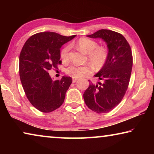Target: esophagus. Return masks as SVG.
Wrapping results in <instances>:
<instances>
[{
	"instance_id": "obj_1",
	"label": "esophagus",
	"mask_w": 154,
	"mask_h": 154,
	"mask_svg": "<svg viewBox=\"0 0 154 154\" xmlns=\"http://www.w3.org/2000/svg\"><path fill=\"white\" fill-rule=\"evenodd\" d=\"M77 80H78V79H77V78H73V79H72V82H73V83L76 82Z\"/></svg>"
}]
</instances>
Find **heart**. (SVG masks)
Instances as JSON below:
<instances>
[{"label": "heart", "mask_w": 154, "mask_h": 154, "mask_svg": "<svg viewBox=\"0 0 154 154\" xmlns=\"http://www.w3.org/2000/svg\"><path fill=\"white\" fill-rule=\"evenodd\" d=\"M78 48L88 54V59L97 69H100L105 66L108 60L109 50L105 45H98L96 41L87 37L79 38L75 43ZM70 46L66 45L62 48L60 51V57L64 62H67L69 59ZM93 71V67L91 64L84 65L72 64L66 69V73L73 78H79L83 75L90 74Z\"/></svg>", "instance_id": "heart-1"}]
</instances>
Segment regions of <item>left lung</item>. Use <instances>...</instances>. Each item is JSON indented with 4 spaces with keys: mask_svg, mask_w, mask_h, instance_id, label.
Listing matches in <instances>:
<instances>
[{
    "mask_svg": "<svg viewBox=\"0 0 154 154\" xmlns=\"http://www.w3.org/2000/svg\"><path fill=\"white\" fill-rule=\"evenodd\" d=\"M90 38L105 41L109 50L108 60L94 76L101 82H90L83 94L88 108L97 113H107L118 106L128 87L132 67V54L129 43L124 36L115 31L102 29Z\"/></svg>",
    "mask_w": 154,
    "mask_h": 154,
    "instance_id": "8db88e82",
    "label": "left lung"
}]
</instances>
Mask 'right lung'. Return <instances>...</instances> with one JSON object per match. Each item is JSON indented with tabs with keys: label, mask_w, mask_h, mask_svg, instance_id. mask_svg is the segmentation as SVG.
<instances>
[{
	"label": "right lung",
	"mask_w": 154,
	"mask_h": 154,
	"mask_svg": "<svg viewBox=\"0 0 154 154\" xmlns=\"http://www.w3.org/2000/svg\"><path fill=\"white\" fill-rule=\"evenodd\" d=\"M75 36L38 32L31 36L23 46L20 55V80L28 100L38 111L49 113L64 103L72 78L63 76L60 80L53 81L48 71L61 64V47Z\"/></svg>",
	"instance_id": "right-lung-1"
}]
</instances>
